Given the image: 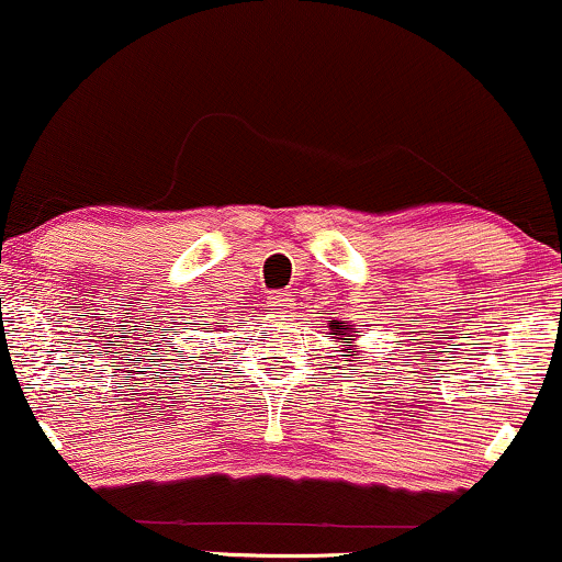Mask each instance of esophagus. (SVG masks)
I'll return each instance as SVG.
<instances>
[{
	"label": "esophagus",
	"mask_w": 562,
	"mask_h": 562,
	"mask_svg": "<svg viewBox=\"0 0 562 562\" xmlns=\"http://www.w3.org/2000/svg\"><path fill=\"white\" fill-rule=\"evenodd\" d=\"M269 308H272V314H277V317H285V314L290 312L288 293H274L272 299H269Z\"/></svg>",
	"instance_id": "34e87169"
}]
</instances>
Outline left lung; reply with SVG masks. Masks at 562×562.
<instances>
[{"label":"left lung","instance_id":"8db88e82","mask_svg":"<svg viewBox=\"0 0 562 562\" xmlns=\"http://www.w3.org/2000/svg\"><path fill=\"white\" fill-rule=\"evenodd\" d=\"M353 330H357V327L353 325H348V322H338V319H333L330 322V338H338L340 344H346V348H344V357H351V359H357V351H353L351 346L348 344H353ZM351 359H348V362H351Z\"/></svg>","mask_w":562,"mask_h":562}]
</instances>
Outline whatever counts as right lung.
<instances>
[{"label": "right lung", "mask_w": 562, "mask_h": 562, "mask_svg": "<svg viewBox=\"0 0 562 562\" xmlns=\"http://www.w3.org/2000/svg\"><path fill=\"white\" fill-rule=\"evenodd\" d=\"M216 325H222V322H216Z\"/></svg>", "instance_id": "right-lung-1"}]
</instances>
